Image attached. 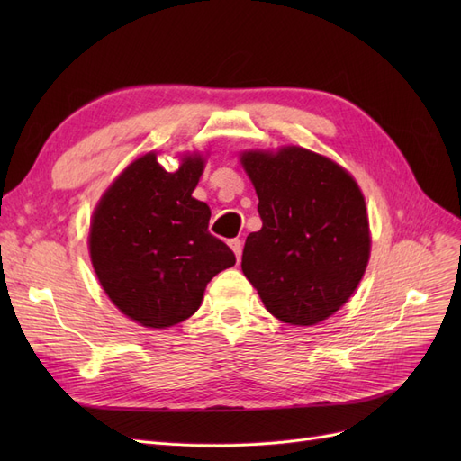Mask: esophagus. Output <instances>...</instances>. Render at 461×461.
Here are the masks:
<instances>
[{
	"label": "esophagus",
	"instance_id": "34e87169",
	"mask_svg": "<svg viewBox=\"0 0 461 461\" xmlns=\"http://www.w3.org/2000/svg\"><path fill=\"white\" fill-rule=\"evenodd\" d=\"M229 246L232 248V252H234L236 259H239V261H240V256H242V242H240L239 239H232V240L229 242Z\"/></svg>",
	"mask_w": 461,
	"mask_h": 461
}]
</instances>
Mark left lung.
<instances>
[{"label":"left lung","instance_id":"left-lung-1","mask_svg":"<svg viewBox=\"0 0 461 461\" xmlns=\"http://www.w3.org/2000/svg\"><path fill=\"white\" fill-rule=\"evenodd\" d=\"M263 227L249 232L242 271L269 313L319 323L354 294L371 249L366 200L340 165L298 146L244 151Z\"/></svg>","mask_w":461,"mask_h":461}]
</instances>
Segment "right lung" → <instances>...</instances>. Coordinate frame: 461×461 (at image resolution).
<instances>
[{"mask_svg":"<svg viewBox=\"0 0 461 461\" xmlns=\"http://www.w3.org/2000/svg\"><path fill=\"white\" fill-rule=\"evenodd\" d=\"M202 173L196 153L167 173L149 151L121 173L94 212V271L109 300L144 327H173L196 313L207 283L236 263L207 230L209 205L192 198Z\"/></svg>","mask_w":461,"mask_h":461,"instance_id":"obj_1","label":"right lung"}]
</instances>
